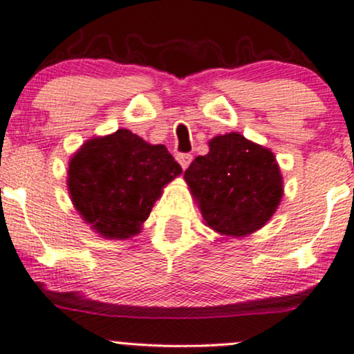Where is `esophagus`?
I'll return each mask as SVG.
<instances>
[{
	"label": "esophagus",
	"mask_w": 354,
	"mask_h": 354,
	"mask_svg": "<svg viewBox=\"0 0 354 354\" xmlns=\"http://www.w3.org/2000/svg\"><path fill=\"white\" fill-rule=\"evenodd\" d=\"M176 160H178V163L181 165V168L183 169H186L189 166V163H191V160H193V156H191L189 153H180L176 156Z\"/></svg>",
	"instance_id": "obj_1"
}]
</instances>
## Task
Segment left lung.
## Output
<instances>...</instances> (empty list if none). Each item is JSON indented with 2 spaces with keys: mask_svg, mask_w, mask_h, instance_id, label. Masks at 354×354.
<instances>
[{
  "mask_svg": "<svg viewBox=\"0 0 354 354\" xmlns=\"http://www.w3.org/2000/svg\"><path fill=\"white\" fill-rule=\"evenodd\" d=\"M209 151L185 171L206 226L225 236H246L270 221L283 198L274 154L228 133L209 141Z\"/></svg>",
  "mask_w": 354,
  "mask_h": 354,
  "instance_id": "1",
  "label": "left lung"
}]
</instances>
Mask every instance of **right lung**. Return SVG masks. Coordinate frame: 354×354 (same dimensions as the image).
Segmentation results:
<instances>
[{
  "label": "right lung",
  "mask_w": 354,
  "mask_h": 354,
  "mask_svg": "<svg viewBox=\"0 0 354 354\" xmlns=\"http://www.w3.org/2000/svg\"><path fill=\"white\" fill-rule=\"evenodd\" d=\"M181 174L165 145H149L129 129L88 140L68 166L73 205L108 239L140 233L165 185Z\"/></svg>",
  "instance_id": "add662e5"
}]
</instances>
